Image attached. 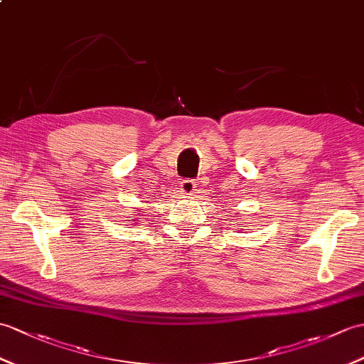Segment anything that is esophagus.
I'll list each match as a JSON object with an SVG mask.
<instances>
[{
    "instance_id": "esophagus-1",
    "label": "esophagus",
    "mask_w": 364,
    "mask_h": 364,
    "mask_svg": "<svg viewBox=\"0 0 364 364\" xmlns=\"http://www.w3.org/2000/svg\"><path fill=\"white\" fill-rule=\"evenodd\" d=\"M180 191L184 196H193L197 191V184L193 183V180H183L180 183Z\"/></svg>"
}]
</instances>
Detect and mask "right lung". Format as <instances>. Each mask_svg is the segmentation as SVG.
Segmentation results:
<instances>
[{"label": "right lung", "mask_w": 364, "mask_h": 364, "mask_svg": "<svg viewBox=\"0 0 364 364\" xmlns=\"http://www.w3.org/2000/svg\"><path fill=\"white\" fill-rule=\"evenodd\" d=\"M138 214H139V210H138Z\"/></svg>", "instance_id": "right-lung-1"}]
</instances>
